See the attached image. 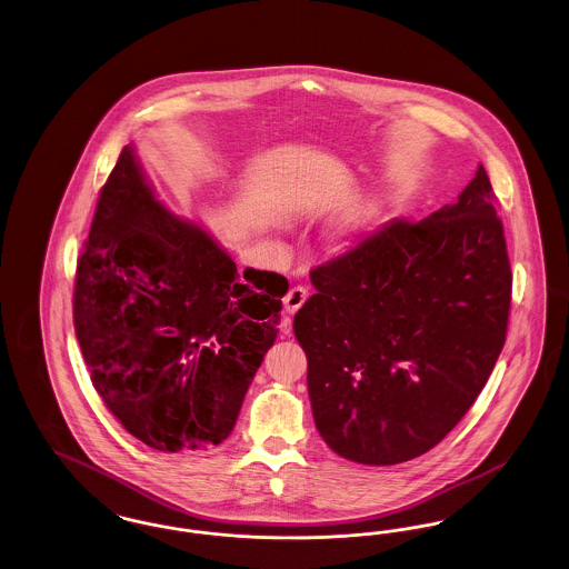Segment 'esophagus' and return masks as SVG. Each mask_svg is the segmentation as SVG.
Returning <instances> with one entry per match:
<instances>
[{
    "mask_svg": "<svg viewBox=\"0 0 569 569\" xmlns=\"http://www.w3.org/2000/svg\"><path fill=\"white\" fill-rule=\"evenodd\" d=\"M305 300H307V290H305L302 286L290 288V292L283 297V309H286V313H297Z\"/></svg>",
    "mask_w": 569,
    "mask_h": 569,
    "instance_id": "obj_1",
    "label": "esophagus"
}]
</instances>
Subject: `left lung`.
Instances as JSON below:
<instances>
[{
    "instance_id": "left-lung-1",
    "label": "left lung",
    "mask_w": 569,
    "mask_h": 569,
    "mask_svg": "<svg viewBox=\"0 0 569 569\" xmlns=\"http://www.w3.org/2000/svg\"><path fill=\"white\" fill-rule=\"evenodd\" d=\"M485 166L422 221L390 219L316 267L295 316L316 427L362 465L429 452L482 392L506 343L512 271Z\"/></svg>"
}]
</instances>
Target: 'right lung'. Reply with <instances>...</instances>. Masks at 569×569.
I'll return each mask as SVG.
<instances>
[{"label":"right lung","mask_w":569,"mask_h":569,"mask_svg":"<svg viewBox=\"0 0 569 569\" xmlns=\"http://www.w3.org/2000/svg\"><path fill=\"white\" fill-rule=\"evenodd\" d=\"M286 292L283 274H239L204 228L172 216L123 147L77 264L74 330L128 433L160 452L221 443L277 339Z\"/></svg>","instance_id":"add662e5"}]
</instances>
